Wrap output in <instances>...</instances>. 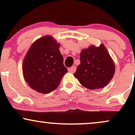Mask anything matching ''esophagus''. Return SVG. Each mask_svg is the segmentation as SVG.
<instances>
[{"label":"esophagus","mask_w":135,"mask_h":135,"mask_svg":"<svg viewBox=\"0 0 135 135\" xmlns=\"http://www.w3.org/2000/svg\"><path fill=\"white\" fill-rule=\"evenodd\" d=\"M76 70V67L75 66H72V67L69 68V72H71V73H74Z\"/></svg>","instance_id":"34e87169"}]
</instances>
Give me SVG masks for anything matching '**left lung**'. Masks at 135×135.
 Masks as SVG:
<instances>
[{
  "mask_svg": "<svg viewBox=\"0 0 135 135\" xmlns=\"http://www.w3.org/2000/svg\"><path fill=\"white\" fill-rule=\"evenodd\" d=\"M80 63L74 74L84 87L89 89L103 88L110 81L115 72V65L103 45L91 46L82 51Z\"/></svg>",
  "mask_w": 135,
  "mask_h": 135,
  "instance_id": "left-lung-1",
  "label": "left lung"
}]
</instances>
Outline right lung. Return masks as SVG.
<instances>
[{
	"label": "right lung",
	"instance_id": "add662e5",
	"mask_svg": "<svg viewBox=\"0 0 135 135\" xmlns=\"http://www.w3.org/2000/svg\"><path fill=\"white\" fill-rule=\"evenodd\" d=\"M59 47L52 37L44 36L32 45L25 57V80L37 92L46 94L55 90L68 72Z\"/></svg>",
	"mask_w": 135,
	"mask_h": 135
}]
</instances>
